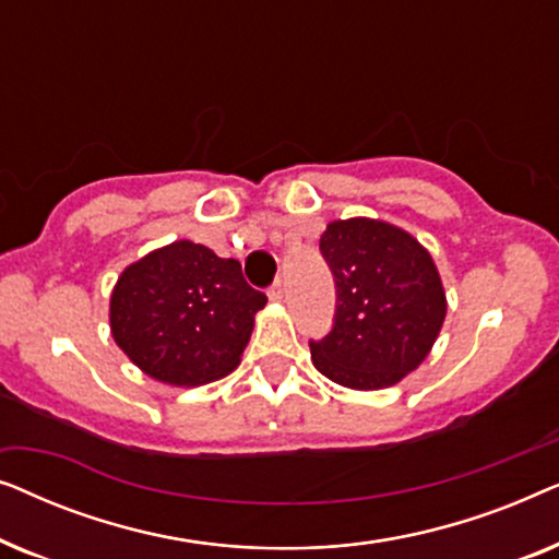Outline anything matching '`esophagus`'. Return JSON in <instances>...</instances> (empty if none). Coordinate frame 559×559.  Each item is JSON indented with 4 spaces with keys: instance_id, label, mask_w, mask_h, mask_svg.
Wrapping results in <instances>:
<instances>
[{
    "instance_id": "34e87169",
    "label": "esophagus",
    "mask_w": 559,
    "mask_h": 559,
    "mask_svg": "<svg viewBox=\"0 0 559 559\" xmlns=\"http://www.w3.org/2000/svg\"><path fill=\"white\" fill-rule=\"evenodd\" d=\"M282 297H285V285H282V280H277L270 287V300L272 302H282Z\"/></svg>"
}]
</instances>
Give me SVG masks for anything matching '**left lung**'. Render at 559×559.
Instances as JSON below:
<instances>
[{"label":"left lung","instance_id":"8db88e82","mask_svg":"<svg viewBox=\"0 0 559 559\" xmlns=\"http://www.w3.org/2000/svg\"><path fill=\"white\" fill-rule=\"evenodd\" d=\"M320 251L335 280V323L310 343L312 364L358 392L400 384L445 323V287L430 251L404 228L364 216L331 221Z\"/></svg>","mask_w":559,"mask_h":559}]
</instances>
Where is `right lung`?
Here are the masks:
<instances>
[{"label":"right lung","mask_w":559,"mask_h":559,"mask_svg":"<svg viewBox=\"0 0 559 559\" xmlns=\"http://www.w3.org/2000/svg\"><path fill=\"white\" fill-rule=\"evenodd\" d=\"M264 305L236 259L180 239L119 274L109 325L117 346L147 377L201 386L239 366Z\"/></svg>","instance_id":"obj_1"}]
</instances>
